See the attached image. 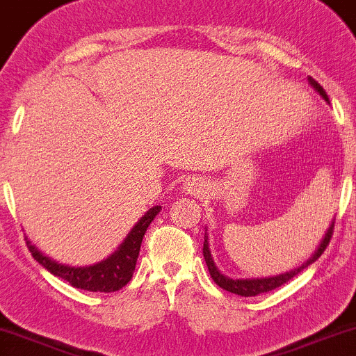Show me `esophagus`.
<instances>
[{
	"label": "esophagus",
	"instance_id": "34e87169",
	"mask_svg": "<svg viewBox=\"0 0 356 356\" xmlns=\"http://www.w3.org/2000/svg\"><path fill=\"white\" fill-rule=\"evenodd\" d=\"M184 191L187 192V194H200L202 192V184H200L199 179H189V181L184 182Z\"/></svg>",
	"mask_w": 356,
	"mask_h": 356
}]
</instances>
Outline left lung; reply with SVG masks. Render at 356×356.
<instances>
[{
	"label": "left lung",
	"mask_w": 356,
	"mask_h": 356,
	"mask_svg": "<svg viewBox=\"0 0 356 356\" xmlns=\"http://www.w3.org/2000/svg\"><path fill=\"white\" fill-rule=\"evenodd\" d=\"M308 83H310L312 88H314L315 91L328 102V96L322 86L316 83L314 78H308ZM333 227H335V220L332 222V225H330V229L327 230V234H325L323 241L320 242V245H318V248H316L315 254L312 255L305 264H302L298 268H293V270L280 273V275H275V277H265V278H230V277H225L224 273L219 272V268L216 267V264H213L211 248H209L207 232H205V235H204V248H202L204 259H205V264H207L209 273H211L213 282H216L220 289L227 290V292H232L235 295H241V297H255V295L267 293V292H270V290L278 289V286H282L289 280H292L295 275H298V273H300L303 268H307L308 265H312L315 260H318V257L323 254L325 248H327V245L330 243V238H332V235H333Z\"/></svg>",
	"instance_id": "8db88e82"
}]
</instances>
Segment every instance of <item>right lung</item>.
Listing matches in <instances>:
<instances>
[{
	"label": "right lung",
	"instance_id": "right-lung-1",
	"mask_svg": "<svg viewBox=\"0 0 356 356\" xmlns=\"http://www.w3.org/2000/svg\"><path fill=\"white\" fill-rule=\"evenodd\" d=\"M161 205L149 209L140 217V220L132 227L131 232L127 234V237L124 238V242L113 255H109L108 259L99 264L89 265V267H71V265L56 262V260L49 259V257L38 250V247H34L28 241V237L26 245L36 262H40L53 275L70 282L76 289L88 290V292H115V290H121L122 286L129 284L132 275H134L143 237L147 227L154 220V217L161 212Z\"/></svg>",
	"mask_w": 356,
	"mask_h": 356
}]
</instances>
